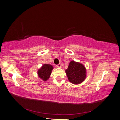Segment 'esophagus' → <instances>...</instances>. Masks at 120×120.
<instances>
[{
	"mask_svg": "<svg viewBox=\"0 0 120 120\" xmlns=\"http://www.w3.org/2000/svg\"><path fill=\"white\" fill-rule=\"evenodd\" d=\"M57 67H58V68H61V64H58L57 65Z\"/></svg>",
	"mask_w": 120,
	"mask_h": 120,
	"instance_id": "esophagus-1",
	"label": "esophagus"
}]
</instances>
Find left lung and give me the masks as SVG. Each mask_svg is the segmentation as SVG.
<instances>
[{
  "label": "left lung",
  "instance_id": "left-lung-1",
  "mask_svg": "<svg viewBox=\"0 0 120 120\" xmlns=\"http://www.w3.org/2000/svg\"><path fill=\"white\" fill-rule=\"evenodd\" d=\"M66 72L68 81L75 85L82 82L86 77V69L84 66L74 60L71 61Z\"/></svg>",
  "mask_w": 120,
  "mask_h": 120
}]
</instances>
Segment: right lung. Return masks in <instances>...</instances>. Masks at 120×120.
<instances>
[{
    "mask_svg": "<svg viewBox=\"0 0 120 120\" xmlns=\"http://www.w3.org/2000/svg\"><path fill=\"white\" fill-rule=\"evenodd\" d=\"M53 68L52 65L44 64L38 71V77L43 81H47L50 77V75H51Z\"/></svg>",
    "mask_w": 120,
    "mask_h": 120,
    "instance_id": "1",
    "label": "right lung"
}]
</instances>
